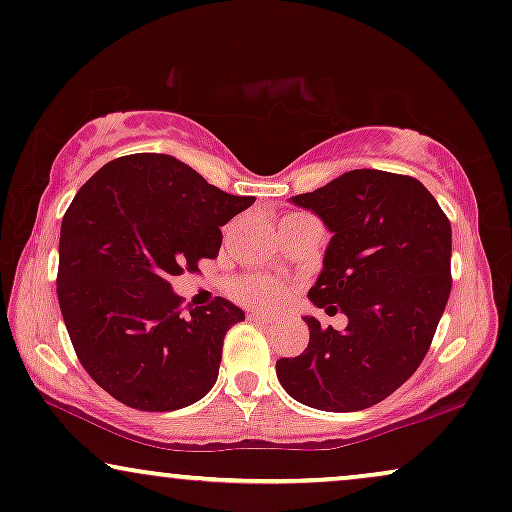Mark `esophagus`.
I'll return each instance as SVG.
<instances>
[{
    "instance_id": "esophagus-1",
    "label": "esophagus",
    "mask_w": 512,
    "mask_h": 512,
    "mask_svg": "<svg viewBox=\"0 0 512 512\" xmlns=\"http://www.w3.org/2000/svg\"><path fill=\"white\" fill-rule=\"evenodd\" d=\"M249 322H256V324H272L275 320H272L270 315H263V313H249Z\"/></svg>"
}]
</instances>
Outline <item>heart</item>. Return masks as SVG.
<instances>
[{
  "label": "heart",
  "instance_id": "b5f03b06",
  "mask_svg": "<svg viewBox=\"0 0 512 512\" xmlns=\"http://www.w3.org/2000/svg\"><path fill=\"white\" fill-rule=\"evenodd\" d=\"M235 296L256 308H277L287 298V287L272 277L249 275L235 282Z\"/></svg>",
  "mask_w": 512,
  "mask_h": 512
}]
</instances>
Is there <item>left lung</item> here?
I'll return each mask as SVG.
<instances>
[{
    "mask_svg": "<svg viewBox=\"0 0 512 512\" xmlns=\"http://www.w3.org/2000/svg\"><path fill=\"white\" fill-rule=\"evenodd\" d=\"M289 202L331 232L308 298L341 310L348 327L322 329L305 315L308 348L277 360V378L313 409L374 407L418 369L447 308L449 218L421 181L378 169L345 171Z\"/></svg>",
    "mask_w": 512,
    "mask_h": 512,
    "instance_id": "left-lung-1",
    "label": "left lung"
}]
</instances>
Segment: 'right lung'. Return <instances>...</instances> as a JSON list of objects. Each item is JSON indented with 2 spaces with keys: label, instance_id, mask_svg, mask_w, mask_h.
<instances>
[{
  "label": "right lung",
  "instance_id": "right-lung-1",
  "mask_svg": "<svg viewBox=\"0 0 512 512\" xmlns=\"http://www.w3.org/2000/svg\"><path fill=\"white\" fill-rule=\"evenodd\" d=\"M254 202L159 152L112 159L79 188L61 225L58 303L79 362L105 393L171 411L214 388L225 331L244 313L218 296L181 315L171 277L216 258L221 225Z\"/></svg>",
  "mask_w": 512,
  "mask_h": 512
}]
</instances>
